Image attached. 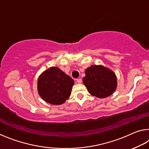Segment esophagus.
<instances>
[{
	"label": "esophagus",
	"mask_w": 149,
	"mask_h": 149,
	"mask_svg": "<svg viewBox=\"0 0 149 149\" xmlns=\"http://www.w3.org/2000/svg\"><path fill=\"white\" fill-rule=\"evenodd\" d=\"M76 81H77V83H78V84H81V83H82V79H81V78L77 79Z\"/></svg>",
	"instance_id": "34e87169"
}]
</instances>
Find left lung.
I'll return each mask as SVG.
<instances>
[{"label":"left lung","instance_id":"obj_1","mask_svg":"<svg viewBox=\"0 0 149 149\" xmlns=\"http://www.w3.org/2000/svg\"><path fill=\"white\" fill-rule=\"evenodd\" d=\"M83 82L89 93L99 98L111 95L117 88L115 73L103 65H93L87 68Z\"/></svg>","mask_w":149,"mask_h":149}]
</instances>
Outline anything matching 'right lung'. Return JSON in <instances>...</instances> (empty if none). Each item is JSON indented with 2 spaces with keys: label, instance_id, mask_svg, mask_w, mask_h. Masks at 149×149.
<instances>
[{
  "label": "right lung",
  "instance_id": "obj_1",
  "mask_svg": "<svg viewBox=\"0 0 149 149\" xmlns=\"http://www.w3.org/2000/svg\"><path fill=\"white\" fill-rule=\"evenodd\" d=\"M74 81L57 67H51L42 73L38 80V91L50 104L61 105L69 98Z\"/></svg>",
  "mask_w": 149,
  "mask_h": 149
}]
</instances>
